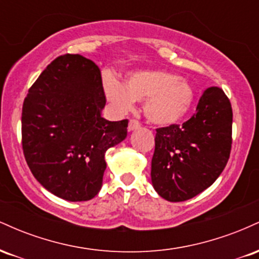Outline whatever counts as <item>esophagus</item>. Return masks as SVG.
Returning <instances> with one entry per match:
<instances>
[{
  "instance_id": "obj_1",
  "label": "esophagus",
  "mask_w": 259,
  "mask_h": 259,
  "mask_svg": "<svg viewBox=\"0 0 259 259\" xmlns=\"http://www.w3.org/2000/svg\"><path fill=\"white\" fill-rule=\"evenodd\" d=\"M140 126H141V125H140V123H139L138 120L132 119V120L129 121V125H127V130H129V132H134V130L139 129Z\"/></svg>"
}]
</instances>
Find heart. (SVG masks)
Masks as SVG:
<instances>
[{"label":"heart","mask_w":259,"mask_h":259,"mask_svg":"<svg viewBox=\"0 0 259 259\" xmlns=\"http://www.w3.org/2000/svg\"><path fill=\"white\" fill-rule=\"evenodd\" d=\"M107 100L119 113L133 109L135 101H144V113L156 125H173L185 118L194 103L192 85L183 76L162 69L140 70L120 82L112 76L103 80Z\"/></svg>","instance_id":"obj_1"}]
</instances>
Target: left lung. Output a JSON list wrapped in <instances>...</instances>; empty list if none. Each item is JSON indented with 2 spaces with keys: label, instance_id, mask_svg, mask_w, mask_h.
Listing matches in <instances>:
<instances>
[{
  "label": "left lung",
  "instance_id": "obj_1",
  "mask_svg": "<svg viewBox=\"0 0 259 259\" xmlns=\"http://www.w3.org/2000/svg\"><path fill=\"white\" fill-rule=\"evenodd\" d=\"M233 109L222 89L208 88L195 114L183 125L159 127L154 139L151 180L160 197L183 202L212 185L231 150Z\"/></svg>",
  "mask_w": 259,
  "mask_h": 259
}]
</instances>
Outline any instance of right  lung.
Masks as SVG:
<instances>
[{
	"label": "right lung",
	"mask_w": 259,
	"mask_h": 259,
	"mask_svg": "<svg viewBox=\"0 0 259 259\" xmlns=\"http://www.w3.org/2000/svg\"><path fill=\"white\" fill-rule=\"evenodd\" d=\"M101 72L80 55L56 58L29 89L22 144L32 175L59 198L89 201L100 192L108 148L126 138L127 120L102 118Z\"/></svg>",
	"instance_id": "right-lung-1"
}]
</instances>
